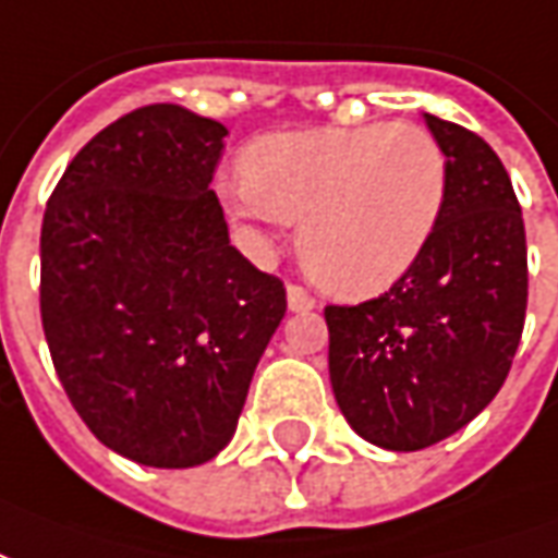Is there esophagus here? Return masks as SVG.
<instances>
[{
    "instance_id": "1",
    "label": "esophagus",
    "mask_w": 558,
    "mask_h": 558,
    "mask_svg": "<svg viewBox=\"0 0 558 558\" xmlns=\"http://www.w3.org/2000/svg\"><path fill=\"white\" fill-rule=\"evenodd\" d=\"M288 308L291 312H308V308H315V296L308 294L306 288H300V284H288Z\"/></svg>"
}]
</instances>
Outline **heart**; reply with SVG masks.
<instances>
[{"mask_svg": "<svg viewBox=\"0 0 558 558\" xmlns=\"http://www.w3.org/2000/svg\"><path fill=\"white\" fill-rule=\"evenodd\" d=\"M243 181L229 184L240 217L303 222L300 262L341 296L384 291L416 264L440 226L449 169L418 124L274 133L252 142Z\"/></svg>", "mask_w": 558, "mask_h": 558, "instance_id": "obj_1", "label": "heart"}]
</instances>
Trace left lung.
Returning <instances> with one entry per match:
<instances>
[{
    "mask_svg": "<svg viewBox=\"0 0 558 558\" xmlns=\"http://www.w3.org/2000/svg\"><path fill=\"white\" fill-rule=\"evenodd\" d=\"M449 190L440 226L389 291L327 306L329 380L363 440L418 451L473 422L506 384L526 320V231L478 133L425 116Z\"/></svg>",
    "mask_w": 558,
    "mask_h": 558,
    "instance_id": "8db88e82",
    "label": "left lung"
}]
</instances>
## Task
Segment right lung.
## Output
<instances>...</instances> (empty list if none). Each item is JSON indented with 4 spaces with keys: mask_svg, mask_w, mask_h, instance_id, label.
Segmentation results:
<instances>
[{
    "mask_svg": "<svg viewBox=\"0 0 558 558\" xmlns=\"http://www.w3.org/2000/svg\"><path fill=\"white\" fill-rule=\"evenodd\" d=\"M229 130L174 104L133 109L80 148L40 226V324L97 440L184 470L238 428L284 318V284L229 243L214 169Z\"/></svg>",
    "mask_w": 558,
    "mask_h": 558,
    "instance_id": "1",
    "label": "right lung"
}]
</instances>
